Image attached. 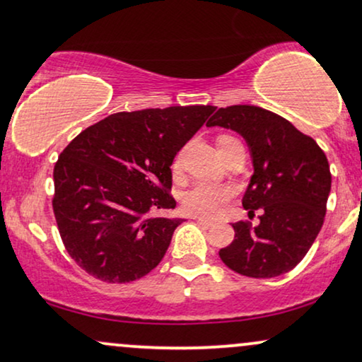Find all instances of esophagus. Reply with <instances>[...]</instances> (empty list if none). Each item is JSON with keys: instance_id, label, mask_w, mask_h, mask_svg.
<instances>
[{"instance_id": "esophagus-1", "label": "esophagus", "mask_w": 362, "mask_h": 362, "mask_svg": "<svg viewBox=\"0 0 362 362\" xmlns=\"http://www.w3.org/2000/svg\"><path fill=\"white\" fill-rule=\"evenodd\" d=\"M194 221L199 223V226H202V227H205V228H210V227H214V222L212 221H209V218H204V217H197V215H194Z\"/></svg>"}]
</instances>
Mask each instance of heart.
Returning a JSON list of instances; mask_svg holds the SVG:
<instances>
[{
	"mask_svg": "<svg viewBox=\"0 0 362 362\" xmlns=\"http://www.w3.org/2000/svg\"><path fill=\"white\" fill-rule=\"evenodd\" d=\"M182 167V152L177 153L172 163L173 173H177ZM232 192L230 187L215 185V184H199L187 190L182 197V205L190 215H199L204 218H214L226 209L230 202Z\"/></svg>",
	"mask_w": 362,
	"mask_h": 362,
	"instance_id": "obj_1",
	"label": "heart"
}]
</instances>
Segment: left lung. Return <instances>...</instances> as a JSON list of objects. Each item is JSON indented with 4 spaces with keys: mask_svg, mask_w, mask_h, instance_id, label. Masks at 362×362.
<instances>
[{
    "mask_svg": "<svg viewBox=\"0 0 362 362\" xmlns=\"http://www.w3.org/2000/svg\"><path fill=\"white\" fill-rule=\"evenodd\" d=\"M207 127L230 128L244 136L254 175L242 205L260 223H232L235 237L221 249L222 262L242 276L277 277L292 271L321 230L331 192L326 153L277 113L254 105L218 108Z\"/></svg>",
    "mask_w": 362,
    "mask_h": 362,
    "instance_id": "left-lung-1",
    "label": "left lung"
}]
</instances>
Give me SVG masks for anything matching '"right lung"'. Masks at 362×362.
<instances>
[{
	"instance_id": "add662e5",
	"label": "right lung",
	"mask_w": 362,
	"mask_h": 362,
	"mask_svg": "<svg viewBox=\"0 0 362 362\" xmlns=\"http://www.w3.org/2000/svg\"><path fill=\"white\" fill-rule=\"evenodd\" d=\"M212 105L147 108L103 118L54 163L53 212L66 252L91 277L125 284L147 276L182 218L170 165L212 115Z\"/></svg>"
}]
</instances>
